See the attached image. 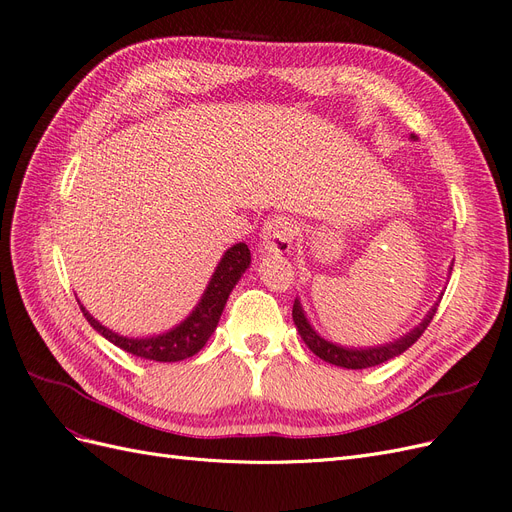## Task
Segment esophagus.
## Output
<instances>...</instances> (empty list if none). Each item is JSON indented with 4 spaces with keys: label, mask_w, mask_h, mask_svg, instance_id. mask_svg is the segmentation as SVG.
<instances>
[{
    "label": "esophagus",
    "mask_w": 512,
    "mask_h": 512,
    "mask_svg": "<svg viewBox=\"0 0 512 512\" xmlns=\"http://www.w3.org/2000/svg\"><path fill=\"white\" fill-rule=\"evenodd\" d=\"M297 237V224L286 215L269 218L260 232V252L265 254H286Z\"/></svg>",
    "instance_id": "esophagus-1"
}]
</instances>
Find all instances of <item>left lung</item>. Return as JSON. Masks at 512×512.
I'll list each match as a JSON object with an SVG mask.
<instances>
[{"label":"left lung","instance_id":"1","mask_svg":"<svg viewBox=\"0 0 512 512\" xmlns=\"http://www.w3.org/2000/svg\"><path fill=\"white\" fill-rule=\"evenodd\" d=\"M436 312H438V303L429 309V314L425 316V320L418 324L416 329H412L408 335L395 339V342H391V344L376 346V348H365V350L337 346V344L327 342L324 337H320L312 329V324L307 322L299 299H294L292 320H294V324H297V331H299L303 342L307 344V348L312 350L316 356H320L322 361H327V363L337 365V367H346V369H365V367L382 365L384 361H391V359H395V356H399L401 352H406L416 342V339L425 333V329L429 327V322L433 320V316H436Z\"/></svg>","mask_w":512,"mask_h":512}]
</instances>
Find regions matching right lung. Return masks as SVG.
Listing matches in <instances>:
<instances>
[{"label":"right lung","mask_w":512,"mask_h":512,"mask_svg":"<svg viewBox=\"0 0 512 512\" xmlns=\"http://www.w3.org/2000/svg\"><path fill=\"white\" fill-rule=\"evenodd\" d=\"M250 260L252 256L245 243L232 245L220 260V265L215 269L203 299H200L194 312L185 318L179 327L158 337H147V339L121 337L102 327V324L91 316L83 305H81V312L91 327H94L100 335H104L108 342L130 354L141 356V359L160 361V363H175V361L190 359V356H194L207 344V339L213 335L215 327H218L228 294L232 292V288H235L245 269L250 267Z\"/></svg>","instance_id":"obj_1"}]
</instances>
